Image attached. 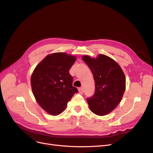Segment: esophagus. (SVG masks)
Instances as JSON below:
<instances>
[{"label": "esophagus", "instance_id": "1", "mask_svg": "<svg viewBox=\"0 0 153 153\" xmlns=\"http://www.w3.org/2000/svg\"><path fill=\"white\" fill-rule=\"evenodd\" d=\"M78 92H79L80 94H83V92H84V89H83L82 87L78 88Z\"/></svg>", "mask_w": 153, "mask_h": 153}]
</instances>
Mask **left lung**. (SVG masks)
Segmentation results:
<instances>
[{"mask_svg": "<svg viewBox=\"0 0 153 153\" xmlns=\"http://www.w3.org/2000/svg\"><path fill=\"white\" fill-rule=\"evenodd\" d=\"M89 67L95 82L94 95L87 99L90 110L98 115H105L121 101L126 88V78L119 64L106 55L96 59L88 55L82 57Z\"/></svg>", "mask_w": 153, "mask_h": 153, "instance_id": "8db88e82", "label": "left lung"}]
</instances>
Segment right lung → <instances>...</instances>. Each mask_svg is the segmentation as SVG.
Instances as JSON below:
<instances>
[{
    "label": "right lung",
    "mask_w": 153,
    "mask_h": 153,
    "mask_svg": "<svg viewBox=\"0 0 153 153\" xmlns=\"http://www.w3.org/2000/svg\"><path fill=\"white\" fill-rule=\"evenodd\" d=\"M76 57L58 52L47 55L36 67L31 76V87L37 102L48 114L57 115L66 108L78 89L73 86L69 70Z\"/></svg>",
    "instance_id": "add662e5"
}]
</instances>
